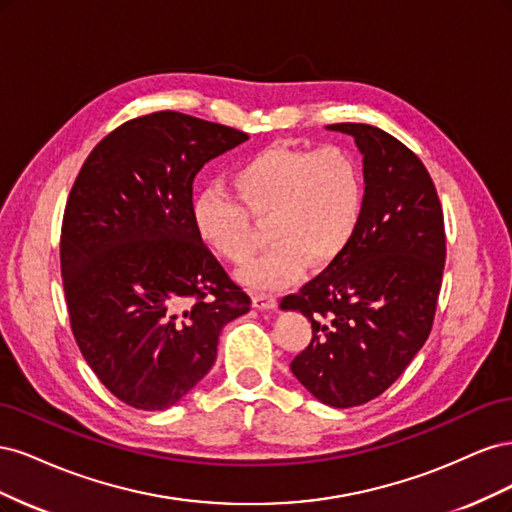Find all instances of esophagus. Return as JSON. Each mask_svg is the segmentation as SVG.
I'll list each match as a JSON object with an SVG mask.
<instances>
[{
  "label": "esophagus",
  "mask_w": 512,
  "mask_h": 512,
  "mask_svg": "<svg viewBox=\"0 0 512 512\" xmlns=\"http://www.w3.org/2000/svg\"><path fill=\"white\" fill-rule=\"evenodd\" d=\"M254 307L258 309H275L277 307V297L269 292H256L254 294Z\"/></svg>",
  "instance_id": "obj_1"
}]
</instances>
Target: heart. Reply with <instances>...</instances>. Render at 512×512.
Instances as JSON below:
<instances>
[{"instance_id":"heart-1","label":"heart","mask_w":512,"mask_h":512,"mask_svg":"<svg viewBox=\"0 0 512 512\" xmlns=\"http://www.w3.org/2000/svg\"><path fill=\"white\" fill-rule=\"evenodd\" d=\"M237 195L205 188L192 205L198 237L228 262L241 265L256 252L252 218L267 220L273 241L247 262L241 280L256 290L284 288L312 265L342 254L359 230L365 209L361 166L348 149H303L286 143L260 149L232 173Z\"/></svg>"}]
</instances>
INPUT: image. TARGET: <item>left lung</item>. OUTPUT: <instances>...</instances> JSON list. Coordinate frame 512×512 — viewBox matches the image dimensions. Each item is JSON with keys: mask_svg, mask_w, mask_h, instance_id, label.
<instances>
[{"mask_svg": "<svg viewBox=\"0 0 512 512\" xmlns=\"http://www.w3.org/2000/svg\"><path fill=\"white\" fill-rule=\"evenodd\" d=\"M363 153L365 209L354 239L282 309L312 322V342L290 363L322 404L352 408L382 395L423 348L436 316L446 235L425 164L367 123H333Z\"/></svg>", "mask_w": 512, "mask_h": 512, "instance_id": "8db88e82", "label": "left lung"}]
</instances>
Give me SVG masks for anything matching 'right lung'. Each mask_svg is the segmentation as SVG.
Returning <instances> with one entry per match:
<instances>
[{
	"label": "right lung",
	"instance_id": "1",
	"mask_svg": "<svg viewBox=\"0 0 512 512\" xmlns=\"http://www.w3.org/2000/svg\"><path fill=\"white\" fill-rule=\"evenodd\" d=\"M247 134L156 111L91 149L61 222L59 260L72 335L123 404L175 406L215 363L226 322L252 299L192 222L200 168Z\"/></svg>",
	"mask_w": 512,
	"mask_h": 512
}]
</instances>
